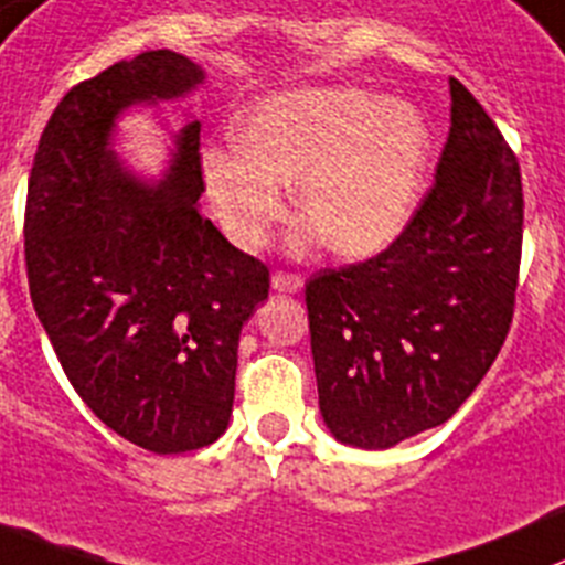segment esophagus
Segmentation results:
<instances>
[{"instance_id": "34e87169", "label": "esophagus", "mask_w": 565, "mask_h": 565, "mask_svg": "<svg viewBox=\"0 0 565 565\" xmlns=\"http://www.w3.org/2000/svg\"><path fill=\"white\" fill-rule=\"evenodd\" d=\"M271 286L274 291H282V294H297L302 288V277L294 271H274L271 274Z\"/></svg>"}]
</instances>
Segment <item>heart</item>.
<instances>
[{"label": "heart", "instance_id": "obj_1", "mask_svg": "<svg viewBox=\"0 0 565 565\" xmlns=\"http://www.w3.org/2000/svg\"><path fill=\"white\" fill-rule=\"evenodd\" d=\"M433 152L422 113L354 85L274 94L235 127V147L202 152V180L224 235L260 249L297 213L338 257L385 249L413 218Z\"/></svg>", "mask_w": 565, "mask_h": 565}]
</instances>
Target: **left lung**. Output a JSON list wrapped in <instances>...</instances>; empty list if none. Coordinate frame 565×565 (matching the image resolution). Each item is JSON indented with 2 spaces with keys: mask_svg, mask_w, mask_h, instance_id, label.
<instances>
[{
  "mask_svg": "<svg viewBox=\"0 0 565 565\" xmlns=\"http://www.w3.org/2000/svg\"><path fill=\"white\" fill-rule=\"evenodd\" d=\"M435 182L377 255L305 282L319 407L343 444L388 449L455 416L513 324L524 191L460 79Z\"/></svg>",
  "mask_w": 565,
  "mask_h": 565,
  "instance_id": "1",
  "label": "left lung"
}]
</instances>
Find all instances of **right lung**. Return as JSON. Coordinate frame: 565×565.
Instances as JSON below:
<instances>
[{"mask_svg":"<svg viewBox=\"0 0 565 565\" xmlns=\"http://www.w3.org/2000/svg\"><path fill=\"white\" fill-rule=\"evenodd\" d=\"M202 68L141 52L74 85L46 121L24 207L35 313L68 383L121 438L154 455L202 449L227 429L241 327L268 297V266L235 249L196 207L199 121L158 188L107 149L113 118L171 99Z\"/></svg>","mask_w":565,"mask_h":565,"instance_id":"right-lung-1","label":"right lung"}]
</instances>
